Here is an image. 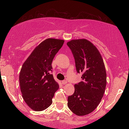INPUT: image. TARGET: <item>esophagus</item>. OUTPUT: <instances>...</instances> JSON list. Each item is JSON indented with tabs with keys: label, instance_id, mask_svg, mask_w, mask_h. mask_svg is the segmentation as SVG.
I'll use <instances>...</instances> for the list:
<instances>
[{
	"label": "esophagus",
	"instance_id": "1",
	"mask_svg": "<svg viewBox=\"0 0 129 129\" xmlns=\"http://www.w3.org/2000/svg\"><path fill=\"white\" fill-rule=\"evenodd\" d=\"M62 84L63 85H66L67 84V81H65V80L62 81Z\"/></svg>",
	"mask_w": 129,
	"mask_h": 129
}]
</instances>
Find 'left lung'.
I'll return each instance as SVG.
<instances>
[{"mask_svg":"<svg viewBox=\"0 0 129 129\" xmlns=\"http://www.w3.org/2000/svg\"><path fill=\"white\" fill-rule=\"evenodd\" d=\"M75 59L81 81L75 85V92L68 98V106L78 116L95 110L103 97L106 86V72L103 58L94 45L86 39L72 40L67 43Z\"/></svg>","mask_w":129,"mask_h":129,"instance_id":"left-lung-1","label":"left lung"}]
</instances>
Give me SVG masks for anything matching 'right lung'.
<instances>
[{
  "label": "right lung",
  "instance_id": "add662e5",
  "mask_svg": "<svg viewBox=\"0 0 129 129\" xmlns=\"http://www.w3.org/2000/svg\"><path fill=\"white\" fill-rule=\"evenodd\" d=\"M64 40L48 38L34 49L21 67L19 82L22 97L29 108L36 112L46 109L52 103L58 82L50 73L54 56Z\"/></svg>",
  "mask_w": 129,
  "mask_h": 129
}]
</instances>
